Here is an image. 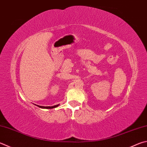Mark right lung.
I'll use <instances>...</instances> for the list:
<instances>
[{
	"mask_svg": "<svg viewBox=\"0 0 147 147\" xmlns=\"http://www.w3.org/2000/svg\"><path fill=\"white\" fill-rule=\"evenodd\" d=\"M59 105V104L57 105H54V106H52V107H44V106H40V105H37L40 108H42V109H53V108H55V107H57Z\"/></svg>",
	"mask_w": 147,
	"mask_h": 147,
	"instance_id": "right-lung-1",
	"label": "right lung"
}]
</instances>
